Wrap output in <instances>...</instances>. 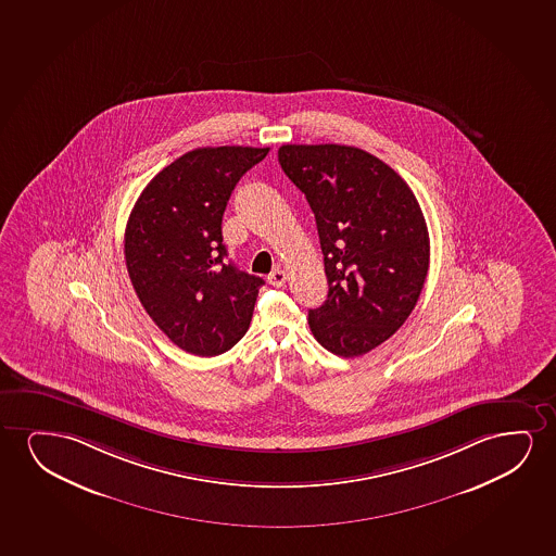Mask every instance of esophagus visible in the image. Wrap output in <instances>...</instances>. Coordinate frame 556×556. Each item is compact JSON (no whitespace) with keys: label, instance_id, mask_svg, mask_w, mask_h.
<instances>
[{"label":"esophagus","instance_id":"obj_1","mask_svg":"<svg viewBox=\"0 0 556 556\" xmlns=\"http://www.w3.org/2000/svg\"><path fill=\"white\" fill-rule=\"evenodd\" d=\"M267 282H269L271 287H282V285L287 282V271L281 269V267H277L271 274L267 275Z\"/></svg>","mask_w":556,"mask_h":556}]
</instances>
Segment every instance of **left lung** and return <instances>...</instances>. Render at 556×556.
<instances>
[{"label": "left lung", "mask_w": 556, "mask_h": 556, "mask_svg": "<svg viewBox=\"0 0 556 556\" xmlns=\"http://www.w3.org/2000/svg\"><path fill=\"white\" fill-rule=\"evenodd\" d=\"M279 163L312 206L328 296L309 328L340 357L395 334L418 304L429 233L418 199L393 168L355 146L285 144Z\"/></svg>", "instance_id": "8db88e82"}]
</instances>
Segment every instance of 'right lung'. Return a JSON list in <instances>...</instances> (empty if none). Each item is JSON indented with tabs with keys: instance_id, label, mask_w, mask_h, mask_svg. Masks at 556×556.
<instances>
[{
	"instance_id": "1",
	"label": "right lung",
	"mask_w": 556,
	"mask_h": 556,
	"mask_svg": "<svg viewBox=\"0 0 556 556\" xmlns=\"http://www.w3.org/2000/svg\"><path fill=\"white\" fill-rule=\"evenodd\" d=\"M269 148L184 153L153 176L125 229V262L140 304L180 350L214 357L251 325L264 279L226 260L222 216L241 176Z\"/></svg>"
}]
</instances>
